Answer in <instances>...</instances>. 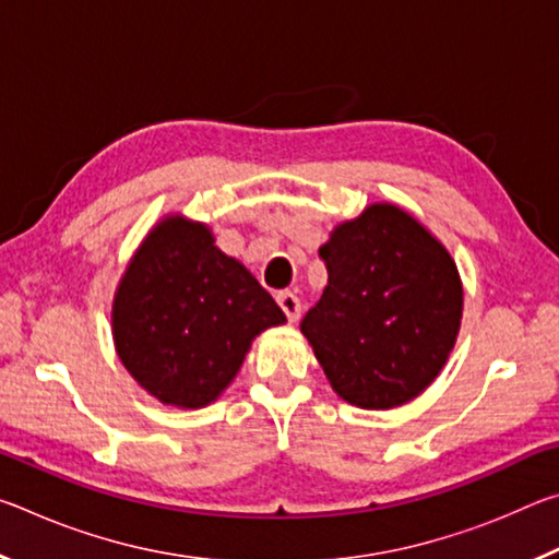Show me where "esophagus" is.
<instances>
[{
	"mask_svg": "<svg viewBox=\"0 0 559 559\" xmlns=\"http://www.w3.org/2000/svg\"><path fill=\"white\" fill-rule=\"evenodd\" d=\"M276 300L283 313H286V318L290 320V323H296V320L300 318V298L296 296V293L290 290H278L276 293Z\"/></svg>",
	"mask_w": 559,
	"mask_h": 559,
	"instance_id": "esophagus-1",
	"label": "esophagus"
}]
</instances>
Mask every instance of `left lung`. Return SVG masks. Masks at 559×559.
<instances>
[{"label": "left lung", "mask_w": 559, "mask_h": 559, "mask_svg": "<svg viewBox=\"0 0 559 559\" xmlns=\"http://www.w3.org/2000/svg\"><path fill=\"white\" fill-rule=\"evenodd\" d=\"M318 253L328 286L300 330L333 390L362 409L414 400L459 335L463 290L449 251L406 212L372 204Z\"/></svg>", "instance_id": "8db88e82"}]
</instances>
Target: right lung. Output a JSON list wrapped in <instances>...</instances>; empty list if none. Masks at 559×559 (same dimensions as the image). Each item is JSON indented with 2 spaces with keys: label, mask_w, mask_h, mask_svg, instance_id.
I'll use <instances>...</instances> for the list:
<instances>
[{
  "label": "right lung",
  "mask_w": 559,
  "mask_h": 559,
  "mask_svg": "<svg viewBox=\"0 0 559 559\" xmlns=\"http://www.w3.org/2000/svg\"><path fill=\"white\" fill-rule=\"evenodd\" d=\"M281 323L271 293L216 249L204 224L182 216L147 236L112 302L122 365L159 402L185 409L214 402L251 340Z\"/></svg>",
  "instance_id": "add662e5"
}]
</instances>
